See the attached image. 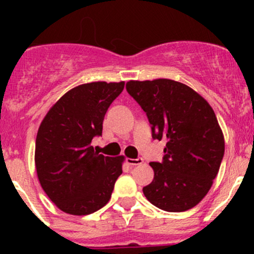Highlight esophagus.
<instances>
[{"label":"esophagus","mask_w":254,"mask_h":254,"mask_svg":"<svg viewBox=\"0 0 254 254\" xmlns=\"http://www.w3.org/2000/svg\"><path fill=\"white\" fill-rule=\"evenodd\" d=\"M127 165H130V166H139V165H141V163L143 162V160H142L141 157L127 158Z\"/></svg>","instance_id":"obj_1"}]
</instances>
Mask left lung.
<instances>
[{"mask_svg": "<svg viewBox=\"0 0 254 254\" xmlns=\"http://www.w3.org/2000/svg\"><path fill=\"white\" fill-rule=\"evenodd\" d=\"M127 91L147 115L153 139L167 141L162 162L150 163L155 176L143 194L165 211L191 209L210 190L224 157L216 115L200 94L173 79L129 81Z\"/></svg>", "mask_w": 254, "mask_h": 254, "instance_id": "left-lung-1", "label": "left lung"}]
</instances>
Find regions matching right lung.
<instances>
[{
  "label": "right lung",
  "instance_id": "right-lung-1",
  "mask_svg": "<svg viewBox=\"0 0 254 254\" xmlns=\"http://www.w3.org/2000/svg\"><path fill=\"white\" fill-rule=\"evenodd\" d=\"M123 89L124 82L75 87L51 107L40 124L35 140L38 179L64 212L88 215L111 199L124 156L101 155L91 142L102 135L104 115Z\"/></svg>",
  "mask_w": 254,
  "mask_h": 254
}]
</instances>
